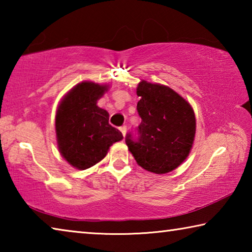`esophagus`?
<instances>
[{
  "label": "esophagus",
  "instance_id": "34e87169",
  "mask_svg": "<svg viewBox=\"0 0 252 252\" xmlns=\"http://www.w3.org/2000/svg\"><path fill=\"white\" fill-rule=\"evenodd\" d=\"M119 129H120V131L122 132L123 136H125V135H126V126H122L119 127Z\"/></svg>",
  "mask_w": 252,
  "mask_h": 252
}]
</instances>
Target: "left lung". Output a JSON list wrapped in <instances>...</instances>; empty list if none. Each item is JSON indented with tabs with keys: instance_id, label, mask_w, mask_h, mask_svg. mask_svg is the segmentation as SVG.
Instances as JSON below:
<instances>
[{
	"instance_id": "left-lung-1",
	"label": "left lung",
	"mask_w": 252,
	"mask_h": 252,
	"mask_svg": "<svg viewBox=\"0 0 252 252\" xmlns=\"http://www.w3.org/2000/svg\"><path fill=\"white\" fill-rule=\"evenodd\" d=\"M136 110L141 123L136 134L129 132L126 143L139 165L162 174L178 168L189 155L195 133L191 105L172 89L147 81L140 82Z\"/></svg>"
}]
</instances>
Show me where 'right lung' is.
<instances>
[{
  "mask_svg": "<svg viewBox=\"0 0 252 252\" xmlns=\"http://www.w3.org/2000/svg\"><path fill=\"white\" fill-rule=\"evenodd\" d=\"M106 85L79 83L59 105L55 130L63 158L76 169L91 168L123 135L109 123V113L96 105Z\"/></svg>",
  "mask_w": 252,
  "mask_h": 252,
  "instance_id": "obj_1",
  "label": "right lung"
}]
</instances>
